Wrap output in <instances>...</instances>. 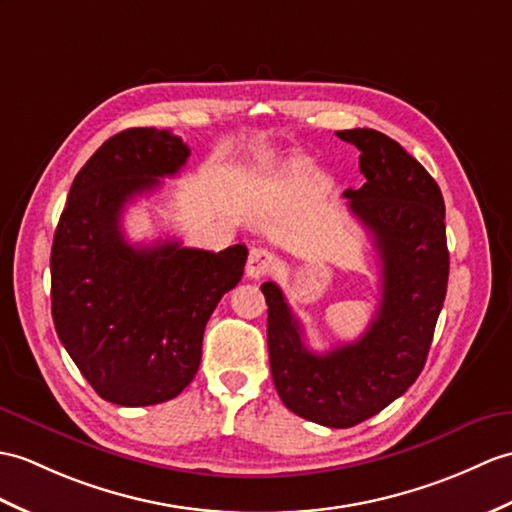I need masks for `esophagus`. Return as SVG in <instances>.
<instances>
[{"label": "esophagus", "mask_w": 512, "mask_h": 512, "mask_svg": "<svg viewBox=\"0 0 512 512\" xmlns=\"http://www.w3.org/2000/svg\"><path fill=\"white\" fill-rule=\"evenodd\" d=\"M277 266V257L275 253L266 251V248H253L248 253V261H246V275L251 279H259L266 277L268 272Z\"/></svg>", "instance_id": "1"}]
</instances>
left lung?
<instances>
[{"label": "left lung", "mask_w": 512, "mask_h": 512, "mask_svg": "<svg viewBox=\"0 0 512 512\" xmlns=\"http://www.w3.org/2000/svg\"><path fill=\"white\" fill-rule=\"evenodd\" d=\"M360 150L366 183L347 189L349 209L382 261V301L351 344L314 353L277 283L268 305L272 382L283 406L327 427H353L401 397L423 371L449 277L445 202L434 178L395 139L373 128L336 133Z\"/></svg>", "instance_id": "1"}]
</instances>
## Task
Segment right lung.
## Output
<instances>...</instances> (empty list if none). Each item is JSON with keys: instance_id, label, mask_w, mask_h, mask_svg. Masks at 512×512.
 I'll return each mask as SVG.
<instances>
[{"instance_id": "add662e5", "label": "right lung", "mask_w": 512, "mask_h": 512, "mask_svg": "<svg viewBox=\"0 0 512 512\" xmlns=\"http://www.w3.org/2000/svg\"><path fill=\"white\" fill-rule=\"evenodd\" d=\"M187 157L168 130L113 135L76 174L54 233L56 334L91 388L117 406L181 395L200 366L209 316L244 275V244L211 253L178 240L126 242V202L161 187Z\"/></svg>"}]
</instances>
